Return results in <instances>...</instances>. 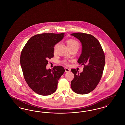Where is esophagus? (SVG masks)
<instances>
[{"label":"esophagus","mask_w":125,"mask_h":125,"mask_svg":"<svg viewBox=\"0 0 125 125\" xmlns=\"http://www.w3.org/2000/svg\"><path fill=\"white\" fill-rule=\"evenodd\" d=\"M64 69H65V72H70L71 71V69H70L67 67H65Z\"/></svg>","instance_id":"esophagus-1"}]
</instances>
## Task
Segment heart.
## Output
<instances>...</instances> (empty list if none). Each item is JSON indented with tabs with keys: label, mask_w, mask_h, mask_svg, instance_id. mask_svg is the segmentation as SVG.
<instances>
[{
	"label": "heart",
	"mask_w": 125,
	"mask_h": 125,
	"mask_svg": "<svg viewBox=\"0 0 125 125\" xmlns=\"http://www.w3.org/2000/svg\"><path fill=\"white\" fill-rule=\"evenodd\" d=\"M66 43L67 46L69 47L70 49H72L73 48H77L79 49L80 44L79 42L77 40L73 39H70L66 41ZM65 64H67V62L66 61H64L63 62Z\"/></svg>",
	"instance_id": "obj_1"
}]
</instances>
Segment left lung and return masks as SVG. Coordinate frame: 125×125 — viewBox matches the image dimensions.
I'll use <instances>...</instances> for the list:
<instances>
[{
    "label": "left lung",
    "instance_id": "left-lung-1",
    "mask_svg": "<svg viewBox=\"0 0 125 125\" xmlns=\"http://www.w3.org/2000/svg\"><path fill=\"white\" fill-rule=\"evenodd\" d=\"M71 35L81 43L82 52L78 62L84 65L81 73L74 69L71 70L74 75L71 87L77 94H87L94 90L102 78L105 65L104 53L98 40L91 35L78 32Z\"/></svg>",
    "mask_w": 125,
    "mask_h": 125
}]
</instances>
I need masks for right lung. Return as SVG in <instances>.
I'll return each instance as SVG.
<instances>
[{"label":"right lung","mask_w":125,"mask_h":125,"mask_svg":"<svg viewBox=\"0 0 125 125\" xmlns=\"http://www.w3.org/2000/svg\"><path fill=\"white\" fill-rule=\"evenodd\" d=\"M64 33H43L32 37L22 50L20 63L24 78L29 87L41 95H49L56 90L58 81L65 70L54 66L47 70L48 60L53 57L54 46Z\"/></svg>","instance_id":"obj_1"}]
</instances>
